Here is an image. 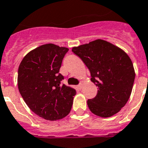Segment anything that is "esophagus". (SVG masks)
I'll return each instance as SVG.
<instances>
[{
  "instance_id": "1",
  "label": "esophagus",
  "mask_w": 148,
  "mask_h": 148,
  "mask_svg": "<svg viewBox=\"0 0 148 148\" xmlns=\"http://www.w3.org/2000/svg\"><path fill=\"white\" fill-rule=\"evenodd\" d=\"M82 86H83V81H80L79 85H78V88L80 89V90H81V89H82Z\"/></svg>"
}]
</instances>
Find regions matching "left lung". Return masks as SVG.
<instances>
[{
    "instance_id": "left-lung-1",
    "label": "left lung",
    "mask_w": 148,
    "mask_h": 148,
    "mask_svg": "<svg viewBox=\"0 0 148 148\" xmlns=\"http://www.w3.org/2000/svg\"><path fill=\"white\" fill-rule=\"evenodd\" d=\"M72 51L88 68L91 80L98 87L97 96L87 100L90 110L103 118L119 112L130 97L135 77L128 55L102 39L74 47Z\"/></svg>"
}]
</instances>
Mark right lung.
I'll return each instance as SVG.
<instances>
[{
  "label": "right lung",
  "instance_id": "add662e5",
  "mask_svg": "<svg viewBox=\"0 0 148 148\" xmlns=\"http://www.w3.org/2000/svg\"><path fill=\"white\" fill-rule=\"evenodd\" d=\"M68 48L54 44L41 45L23 58L18 69V88L34 113L55 121L68 116L76 90L62 85L59 74Z\"/></svg>",
  "mask_w": 148,
  "mask_h": 148
}]
</instances>
